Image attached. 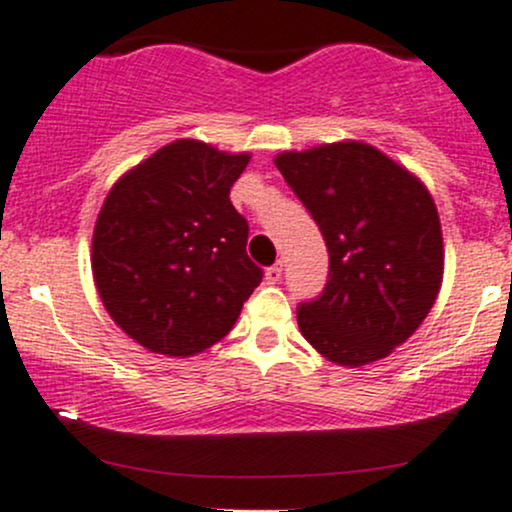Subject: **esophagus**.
<instances>
[{
  "instance_id": "1",
  "label": "esophagus",
  "mask_w": 512,
  "mask_h": 512,
  "mask_svg": "<svg viewBox=\"0 0 512 512\" xmlns=\"http://www.w3.org/2000/svg\"><path fill=\"white\" fill-rule=\"evenodd\" d=\"M265 279H267V284H277L279 279H282V262H277V265L267 267Z\"/></svg>"
}]
</instances>
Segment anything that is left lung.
I'll list each match as a JSON object with an SVG mask.
<instances>
[{
	"mask_svg": "<svg viewBox=\"0 0 512 512\" xmlns=\"http://www.w3.org/2000/svg\"><path fill=\"white\" fill-rule=\"evenodd\" d=\"M319 225L324 292L297 306L306 341L338 365L373 363L427 319L444 274L439 213L417 176L363 142L274 159Z\"/></svg>",
	"mask_w": 512,
	"mask_h": 512,
	"instance_id": "1",
	"label": "left lung"
}]
</instances>
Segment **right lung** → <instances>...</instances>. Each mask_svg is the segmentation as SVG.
<instances>
[{
	"mask_svg": "<svg viewBox=\"0 0 512 512\" xmlns=\"http://www.w3.org/2000/svg\"><path fill=\"white\" fill-rule=\"evenodd\" d=\"M250 154L179 139L127 171L93 233V277L115 324L164 355H196L228 336L262 282L250 225L230 188Z\"/></svg>",
	"mask_w": 512,
	"mask_h": 512,
	"instance_id": "1",
	"label": "right lung"
}]
</instances>
